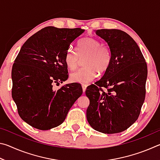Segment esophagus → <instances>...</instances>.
Returning a JSON list of instances; mask_svg holds the SVG:
<instances>
[{"instance_id": "1", "label": "esophagus", "mask_w": 160, "mask_h": 160, "mask_svg": "<svg viewBox=\"0 0 160 160\" xmlns=\"http://www.w3.org/2000/svg\"><path fill=\"white\" fill-rule=\"evenodd\" d=\"M82 91H83V93H85V92L86 89H87V85H82Z\"/></svg>"}]
</instances>
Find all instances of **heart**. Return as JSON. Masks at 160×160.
I'll return each mask as SVG.
<instances>
[{
  "instance_id": "heart-1",
  "label": "heart",
  "mask_w": 160,
  "mask_h": 160,
  "mask_svg": "<svg viewBox=\"0 0 160 160\" xmlns=\"http://www.w3.org/2000/svg\"><path fill=\"white\" fill-rule=\"evenodd\" d=\"M84 58L82 68L70 75V80L73 82L90 83L96 78L97 72L104 73L109 68L112 53L109 48L102 44L101 42L94 37H85L78 42L77 51L72 48L67 51L65 63L70 70L78 68L80 58Z\"/></svg>"
}]
</instances>
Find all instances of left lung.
<instances>
[{"label": "left lung", "instance_id": "8db88e82", "mask_svg": "<svg viewBox=\"0 0 160 160\" xmlns=\"http://www.w3.org/2000/svg\"><path fill=\"white\" fill-rule=\"evenodd\" d=\"M95 33L107 42L112 59L101 79L85 91L90 99L87 119L97 131L118 133L140 115L145 97L147 63L136 42L125 32L102 29Z\"/></svg>", "mask_w": 160, "mask_h": 160}]
</instances>
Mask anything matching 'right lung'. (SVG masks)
I'll return each mask as SVG.
<instances>
[{
    "label": "right lung",
    "instance_id": "1",
    "mask_svg": "<svg viewBox=\"0 0 160 160\" xmlns=\"http://www.w3.org/2000/svg\"><path fill=\"white\" fill-rule=\"evenodd\" d=\"M84 31L47 27L29 37L16 57L12 97L19 116L34 128L44 131L61 125L82 94L78 85H66L55 91L53 84L68 78L65 55Z\"/></svg>",
    "mask_w": 160,
    "mask_h": 160
}]
</instances>
